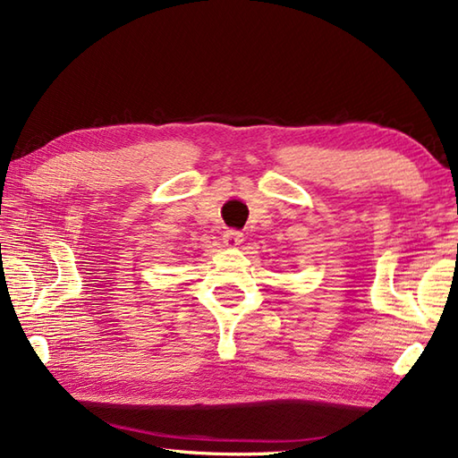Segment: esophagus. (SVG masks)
<instances>
[{"instance_id":"1","label":"esophagus","mask_w":458,"mask_h":458,"mask_svg":"<svg viewBox=\"0 0 458 458\" xmlns=\"http://www.w3.org/2000/svg\"><path fill=\"white\" fill-rule=\"evenodd\" d=\"M224 246L228 248H236L242 244V240H244V236H242V232L238 230H226V234H224Z\"/></svg>"}]
</instances>
